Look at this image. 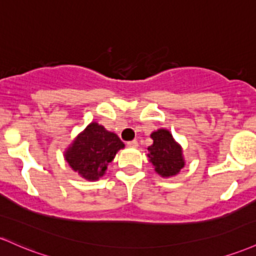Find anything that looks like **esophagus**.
<instances>
[{"mask_svg": "<svg viewBox=\"0 0 256 256\" xmlns=\"http://www.w3.org/2000/svg\"><path fill=\"white\" fill-rule=\"evenodd\" d=\"M128 147L136 148L137 146H138V142H137L136 140H134V141H128Z\"/></svg>", "mask_w": 256, "mask_h": 256, "instance_id": "obj_1", "label": "esophagus"}]
</instances>
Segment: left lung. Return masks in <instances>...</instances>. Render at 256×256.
<instances>
[{
  "label": "left lung",
  "mask_w": 256,
  "mask_h": 256,
  "mask_svg": "<svg viewBox=\"0 0 256 256\" xmlns=\"http://www.w3.org/2000/svg\"><path fill=\"white\" fill-rule=\"evenodd\" d=\"M153 144L148 147V158L154 165V170L162 178L175 176L184 166L182 148L174 140L169 130L159 128L150 134Z\"/></svg>",
  "instance_id": "1"
}]
</instances>
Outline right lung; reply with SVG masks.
I'll use <instances>...</instances> for the list:
<instances>
[{
  "label": "right lung",
  "instance_id": "right-lung-1",
  "mask_svg": "<svg viewBox=\"0 0 256 256\" xmlns=\"http://www.w3.org/2000/svg\"><path fill=\"white\" fill-rule=\"evenodd\" d=\"M124 147L125 144L114 132L91 122L64 152V158L81 178L96 181L104 175L109 162Z\"/></svg>",
  "mask_w": 256,
  "mask_h": 256
}]
</instances>
